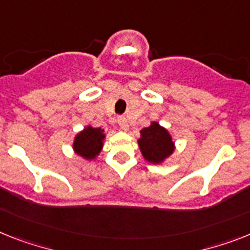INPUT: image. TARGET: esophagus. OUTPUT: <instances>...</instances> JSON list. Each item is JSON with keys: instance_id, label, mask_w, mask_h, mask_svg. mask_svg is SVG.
<instances>
[{"instance_id": "obj_1", "label": "esophagus", "mask_w": 250, "mask_h": 250, "mask_svg": "<svg viewBox=\"0 0 250 250\" xmlns=\"http://www.w3.org/2000/svg\"><path fill=\"white\" fill-rule=\"evenodd\" d=\"M118 125L121 127L122 131H128L129 125H128V121L125 117H119L118 118Z\"/></svg>"}]
</instances>
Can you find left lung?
Instances as JSON below:
<instances>
[{"instance_id": "8db88e82", "label": "left lung", "mask_w": 250, "mask_h": 250, "mask_svg": "<svg viewBox=\"0 0 250 250\" xmlns=\"http://www.w3.org/2000/svg\"><path fill=\"white\" fill-rule=\"evenodd\" d=\"M137 144L145 160L155 165L165 163L175 151V144L171 135L157 122H151L148 127L140 131Z\"/></svg>"}]
</instances>
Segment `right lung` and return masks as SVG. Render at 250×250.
Listing matches in <instances>:
<instances>
[{
  "label": "right lung",
  "instance_id": "right-lung-1",
  "mask_svg": "<svg viewBox=\"0 0 250 250\" xmlns=\"http://www.w3.org/2000/svg\"><path fill=\"white\" fill-rule=\"evenodd\" d=\"M105 137L106 135L104 129L95 128L91 125H86L73 138V152L83 157V160H95L102 152Z\"/></svg>",
  "mask_w": 250,
  "mask_h": 250
}]
</instances>
